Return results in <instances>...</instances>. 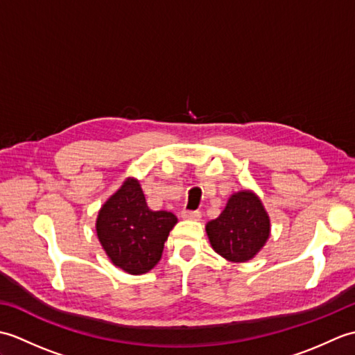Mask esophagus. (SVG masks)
<instances>
[{
    "instance_id": "1",
    "label": "esophagus",
    "mask_w": 355,
    "mask_h": 355,
    "mask_svg": "<svg viewBox=\"0 0 355 355\" xmlns=\"http://www.w3.org/2000/svg\"><path fill=\"white\" fill-rule=\"evenodd\" d=\"M182 218L183 220L198 221V220H201V212H198V210H183Z\"/></svg>"
}]
</instances>
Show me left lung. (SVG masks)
<instances>
[{
    "mask_svg": "<svg viewBox=\"0 0 355 355\" xmlns=\"http://www.w3.org/2000/svg\"><path fill=\"white\" fill-rule=\"evenodd\" d=\"M270 232L268 212L250 189L232 193L220 216L206 224L210 245L230 262L253 259L266 245Z\"/></svg>",
    "mask_w": 355,
    "mask_h": 355,
    "instance_id": "obj_1",
    "label": "left lung"
}]
</instances>
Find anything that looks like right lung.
I'll return each instance as SVG.
<instances>
[{"label": "right lung", "instance_id": "obj_1", "mask_svg": "<svg viewBox=\"0 0 355 355\" xmlns=\"http://www.w3.org/2000/svg\"><path fill=\"white\" fill-rule=\"evenodd\" d=\"M177 223L168 210H150L139 180L128 177L102 205L96 233L112 266L130 275H145L162 259Z\"/></svg>", "mask_w": 355, "mask_h": 355}]
</instances>
